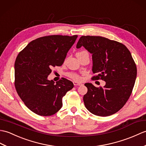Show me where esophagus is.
I'll list each match as a JSON object with an SVG mask.
<instances>
[{
    "mask_svg": "<svg viewBox=\"0 0 146 146\" xmlns=\"http://www.w3.org/2000/svg\"><path fill=\"white\" fill-rule=\"evenodd\" d=\"M73 83H74V85L75 86H82V83H80V82H73Z\"/></svg>",
    "mask_w": 146,
    "mask_h": 146,
    "instance_id": "34e87169",
    "label": "esophagus"
}]
</instances>
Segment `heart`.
<instances>
[{"instance_id":"b5f03b06","label":"heart","mask_w":146,"mask_h":146,"mask_svg":"<svg viewBox=\"0 0 146 146\" xmlns=\"http://www.w3.org/2000/svg\"><path fill=\"white\" fill-rule=\"evenodd\" d=\"M68 76L75 80H80V79H81L80 77L78 75V74H75V73H70L68 74Z\"/></svg>"}]
</instances>
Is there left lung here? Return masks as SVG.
Wrapping results in <instances>:
<instances>
[{
	"label": "left lung",
	"mask_w": 146,
	"mask_h": 146,
	"mask_svg": "<svg viewBox=\"0 0 146 146\" xmlns=\"http://www.w3.org/2000/svg\"><path fill=\"white\" fill-rule=\"evenodd\" d=\"M82 46L92 54V72L98 75L92 79L106 82L103 87L84 84L86 108L102 117L114 114L127 102L136 79V65L130 51L122 43L100 36L80 37L76 47Z\"/></svg>",
	"instance_id": "left-lung-1"
}]
</instances>
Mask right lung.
<instances>
[{
    "label": "right lung",
    "instance_id": "right-lung-1",
    "mask_svg": "<svg viewBox=\"0 0 146 146\" xmlns=\"http://www.w3.org/2000/svg\"><path fill=\"white\" fill-rule=\"evenodd\" d=\"M77 37V35L39 37L19 53L14 64L15 87L25 105L35 114H56L62 108L63 97L74 87L67 79L55 83L47 77L53 67L62 66Z\"/></svg>",
    "mask_w": 146,
    "mask_h": 146
}]
</instances>
